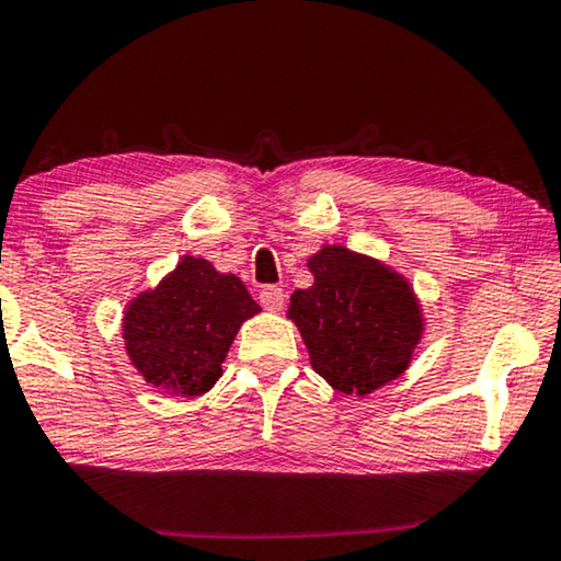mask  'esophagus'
Listing matches in <instances>:
<instances>
[{"instance_id": "esophagus-1", "label": "esophagus", "mask_w": 561, "mask_h": 561, "mask_svg": "<svg viewBox=\"0 0 561 561\" xmlns=\"http://www.w3.org/2000/svg\"><path fill=\"white\" fill-rule=\"evenodd\" d=\"M259 302H262L264 310L279 312L282 307H284V291H282V287H274V284H270V287H264L262 291H259Z\"/></svg>"}]
</instances>
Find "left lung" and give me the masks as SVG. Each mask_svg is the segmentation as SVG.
<instances>
[{
	"label": "left lung",
	"mask_w": 561,
	"mask_h": 561,
	"mask_svg": "<svg viewBox=\"0 0 561 561\" xmlns=\"http://www.w3.org/2000/svg\"><path fill=\"white\" fill-rule=\"evenodd\" d=\"M312 287L289 299L310 363L333 389L366 397L404 374L422 341V307L401 274L345 247L310 256Z\"/></svg>",
	"instance_id": "left-lung-1"
}]
</instances>
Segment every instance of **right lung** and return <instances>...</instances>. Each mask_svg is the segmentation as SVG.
I'll list each match as a JSON object with an SVG mask.
<instances>
[{"instance_id":"1","label":"right lung","mask_w":561,"mask_h":561,"mask_svg":"<svg viewBox=\"0 0 561 561\" xmlns=\"http://www.w3.org/2000/svg\"><path fill=\"white\" fill-rule=\"evenodd\" d=\"M259 310L236 274L185 256L152 291H141L126 307V353L147 383L175 397H201L224 374L220 363L241 322Z\"/></svg>"}]
</instances>
